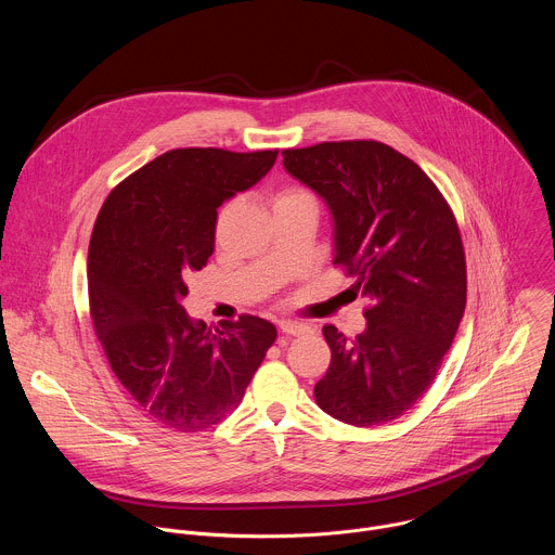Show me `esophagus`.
Listing matches in <instances>:
<instances>
[{
    "label": "esophagus",
    "mask_w": 555,
    "mask_h": 555,
    "mask_svg": "<svg viewBox=\"0 0 555 555\" xmlns=\"http://www.w3.org/2000/svg\"><path fill=\"white\" fill-rule=\"evenodd\" d=\"M279 330H281L283 334H287V336H302V334L309 332L307 325L294 323V321H281V323H279Z\"/></svg>",
    "instance_id": "1"
}]
</instances>
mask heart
<instances>
[{
  "mask_svg": "<svg viewBox=\"0 0 555 555\" xmlns=\"http://www.w3.org/2000/svg\"><path fill=\"white\" fill-rule=\"evenodd\" d=\"M298 206H315V208H319V199H315V195L307 186H300V184H283L274 191V195H272L274 215L298 208Z\"/></svg>",
  "mask_w": 555,
  "mask_h": 555,
  "instance_id": "obj_1",
  "label": "heart"
}]
</instances>
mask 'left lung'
<instances>
[{
	"label": "left lung",
	"mask_w": 555,
	"mask_h": 555,
	"mask_svg": "<svg viewBox=\"0 0 555 555\" xmlns=\"http://www.w3.org/2000/svg\"><path fill=\"white\" fill-rule=\"evenodd\" d=\"M283 165L332 208L334 266L369 298L360 336L323 327L332 364L315 404L358 428L398 420L435 382L463 319L454 212L411 157L377 140L283 149Z\"/></svg>",
	"instance_id": "1"
}]
</instances>
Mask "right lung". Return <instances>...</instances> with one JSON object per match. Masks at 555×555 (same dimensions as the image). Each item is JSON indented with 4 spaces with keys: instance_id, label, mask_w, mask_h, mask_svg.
Segmentation results:
<instances>
[{
    "instance_id": "add662e5",
    "label": "right lung",
    "mask_w": 555,
    "mask_h": 555,
    "mask_svg": "<svg viewBox=\"0 0 555 555\" xmlns=\"http://www.w3.org/2000/svg\"><path fill=\"white\" fill-rule=\"evenodd\" d=\"M279 149L236 153L173 149L125 178L105 199L90 240V315L107 362L153 424L199 433L240 406L276 340V327L242 315L215 332L182 298L215 250L217 208L257 184Z\"/></svg>"
}]
</instances>
